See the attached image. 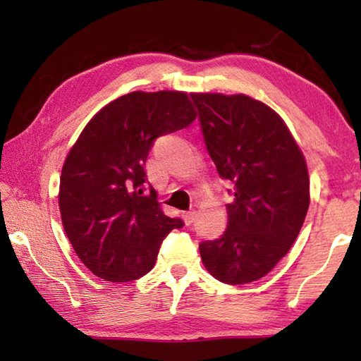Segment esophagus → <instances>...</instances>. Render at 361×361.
I'll return each instance as SVG.
<instances>
[{"instance_id":"34e87169","label":"esophagus","mask_w":361,"mask_h":361,"mask_svg":"<svg viewBox=\"0 0 361 361\" xmlns=\"http://www.w3.org/2000/svg\"><path fill=\"white\" fill-rule=\"evenodd\" d=\"M183 219H185V223H186L188 226H191V224L194 223V219H195V210L183 213Z\"/></svg>"}]
</instances>
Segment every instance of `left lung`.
<instances>
[{"label":"left lung","mask_w":361,"mask_h":361,"mask_svg":"<svg viewBox=\"0 0 361 361\" xmlns=\"http://www.w3.org/2000/svg\"><path fill=\"white\" fill-rule=\"evenodd\" d=\"M207 151L231 181L228 228L199 243L202 262L223 283L264 277L288 253L309 209L305 159L282 118L247 95L192 94ZM231 192V191H229Z\"/></svg>","instance_id":"left-lung-1"}]
</instances>
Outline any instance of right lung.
I'll list each match as a JSON object with an SVG mask.
<instances>
[{
	"label": "right lung",
	"mask_w": 361,
	"mask_h": 361,
	"mask_svg": "<svg viewBox=\"0 0 361 361\" xmlns=\"http://www.w3.org/2000/svg\"><path fill=\"white\" fill-rule=\"evenodd\" d=\"M194 119L188 94L138 90L102 108L73 145L60 176V215L79 259L97 277H143L169 232L183 228L180 218L164 215L145 162L157 137Z\"/></svg>",
	"instance_id": "right-lung-1"
}]
</instances>
